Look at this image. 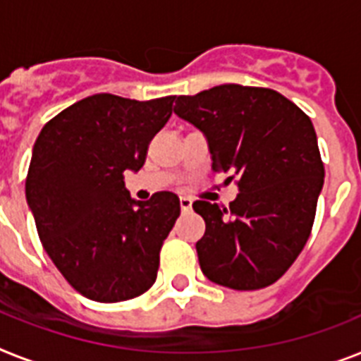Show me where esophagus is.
<instances>
[{
    "mask_svg": "<svg viewBox=\"0 0 361 361\" xmlns=\"http://www.w3.org/2000/svg\"><path fill=\"white\" fill-rule=\"evenodd\" d=\"M180 208H183L184 212H188V210H192V199L190 197H180Z\"/></svg>",
    "mask_w": 361,
    "mask_h": 361,
    "instance_id": "obj_1",
    "label": "esophagus"
}]
</instances>
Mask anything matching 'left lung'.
<instances>
[{"label":"left lung","instance_id":"1","mask_svg":"<svg viewBox=\"0 0 361 361\" xmlns=\"http://www.w3.org/2000/svg\"><path fill=\"white\" fill-rule=\"evenodd\" d=\"M175 114L208 140L212 169L236 178L228 207L195 201L204 236L195 243L208 281L260 290L284 275L312 232L324 168L308 116L269 88L221 85L180 95Z\"/></svg>","mask_w":361,"mask_h":361}]
</instances>
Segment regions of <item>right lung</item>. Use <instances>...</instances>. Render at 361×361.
<instances>
[{
    "label": "right lung",
    "instance_id": "obj_1",
    "mask_svg": "<svg viewBox=\"0 0 361 361\" xmlns=\"http://www.w3.org/2000/svg\"><path fill=\"white\" fill-rule=\"evenodd\" d=\"M173 101L90 95L47 121L35 142L27 204L56 269L88 299L129 300L157 281L180 202L171 192L136 201L123 173L144 166Z\"/></svg>",
    "mask_w": 361,
    "mask_h": 361
}]
</instances>
